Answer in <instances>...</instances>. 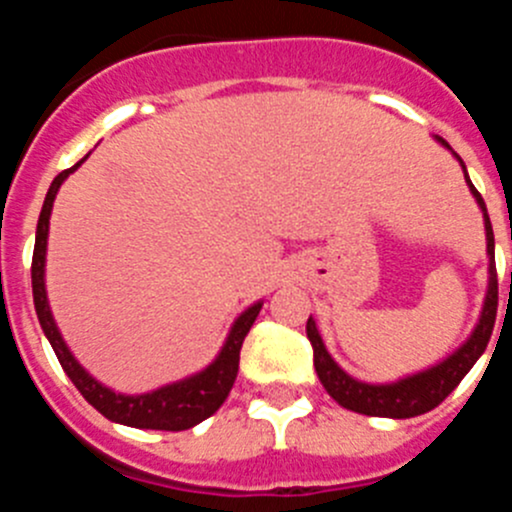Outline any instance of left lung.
<instances>
[{"label": "left lung", "mask_w": 512, "mask_h": 512, "mask_svg": "<svg viewBox=\"0 0 512 512\" xmlns=\"http://www.w3.org/2000/svg\"><path fill=\"white\" fill-rule=\"evenodd\" d=\"M446 148H451L443 138H438ZM456 156V153H454ZM459 158V156H456ZM461 169L467 174V166L459 158ZM467 184L472 189L474 200L482 207L485 215V233H487V256H490V287H487L485 307L479 315V323L474 328L472 336L456 348L449 359H443L441 364L425 369V372L413 374V377L397 379L390 384H369L359 382V379L348 377L336 361L330 359L328 348H325L323 338H320L315 320L307 318V338L312 343V361H315V372H318L320 382H323L325 392L346 410H354L361 415H374V418H415L428 410L438 408L451 392L456 390V384L467 377V372L474 366V361L485 354L487 343H490L492 328H495L497 315V271H495V235H492L490 215H487L485 200L482 194L474 189V184Z\"/></svg>", "instance_id": "1"}]
</instances>
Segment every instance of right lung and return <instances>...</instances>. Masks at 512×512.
<instances>
[{"label":"right lung","instance_id":"obj_1","mask_svg":"<svg viewBox=\"0 0 512 512\" xmlns=\"http://www.w3.org/2000/svg\"><path fill=\"white\" fill-rule=\"evenodd\" d=\"M87 161V156L81 158ZM81 161L71 169L61 171L53 179L51 189L45 194L43 210L38 217V230H35V251H33V302L35 312H38L40 328H43L45 338L51 341L53 351H56L58 361H61L63 372L69 374L71 382L76 384V390L84 395V400L97 408L107 420L115 423L130 425V428H151V431H187L192 425L202 423L210 418L225 397L233 390V382L238 377V361H241V346L243 338L248 336L253 320L259 318V310L264 302L248 307L241 312V318L235 320L233 328L228 333L223 351L217 354L207 369H202L194 377L182 379V382L166 384L161 390L146 392V395H117L110 387L99 384L97 379L89 377L84 372V366L74 359L69 346L63 343L61 333L56 328V320L48 307V297H45V246H48V223H51L53 200H56L58 189H61L63 179L81 166Z\"/></svg>","mask_w":512,"mask_h":512}]
</instances>
